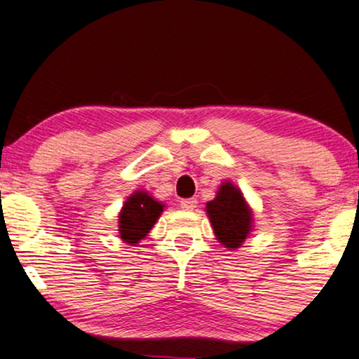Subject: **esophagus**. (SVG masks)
<instances>
[{"mask_svg":"<svg viewBox=\"0 0 359 359\" xmlns=\"http://www.w3.org/2000/svg\"><path fill=\"white\" fill-rule=\"evenodd\" d=\"M196 205H197L196 199H181L180 201V207L183 210H194Z\"/></svg>","mask_w":359,"mask_h":359,"instance_id":"obj_1","label":"esophagus"}]
</instances>
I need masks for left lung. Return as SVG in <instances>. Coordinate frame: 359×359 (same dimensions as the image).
Returning <instances> with one entry per match:
<instances>
[{"label": "left lung", "mask_w": 359, "mask_h": 359, "mask_svg": "<svg viewBox=\"0 0 359 359\" xmlns=\"http://www.w3.org/2000/svg\"><path fill=\"white\" fill-rule=\"evenodd\" d=\"M205 210L218 243L225 248H240L252 230V212L241 189L230 181L220 186L215 199L207 202Z\"/></svg>", "instance_id": "1"}]
</instances>
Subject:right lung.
<instances>
[{"label": "right lung", "instance_id": "obj_1", "mask_svg": "<svg viewBox=\"0 0 359 359\" xmlns=\"http://www.w3.org/2000/svg\"><path fill=\"white\" fill-rule=\"evenodd\" d=\"M162 202L155 201L149 192L136 191L124 202L121 212L118 217L119 238L124 243L136 246V244L147 236L152 230L155 222L163 212Z\"/></svg>", "mask_w": 359, "mask_h": 359}]
</instances>
